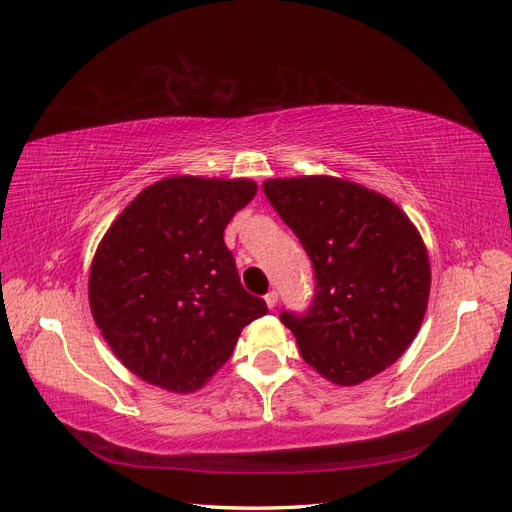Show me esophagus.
Wrapping results in <instances>:
<instances>
[{"label":"esophagus","instance_id":"1","mask_svg":"<svg viewBox=\"0 0 512 512\" xmlns=\"http://www.w3.org/2000/svg\"><path fill=\"white\" fill-rule=\"evenodd\" d=\"M264 299H266V306H268V308H275V306H277V301H279V297H277V292H275V290H270Z\"/></svg>","mask_w":512,"mask_h":512}]
</instances>
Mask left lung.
<instances>
[{
	"mask_svg": "<svg viewBox=\"0 0 512 512\" xmlns=\"http://www.w3.org/2000/svg\"><path fill=\"white\" fill-rule=\"evenodd\" d=\"M262 187L317 279L306 312H281L303 361L336 385H358L396 363L429 301L431 266L418 228L385 195L350 180L277 178Z\"/></svg>",
	"mask_w": 512,
	"mask_h": 512,
	"instance_id": "left-lung-1",
	"label": "left lung"
}]
</instances>
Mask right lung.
Masks as SVG:
<instances>
[{
  "label": "right lung",
  "instance_id": "obj_1",
  "mask_svg": "<svg viewBox=\"0 0 512 512\" xmlns=\"http://www.w3.org/2000/svg\"><path fill=\"white\" fill-rule=\"evenodd\" d=\"M253 180L176 176L151 184L96 248L90 308L129 372L176 394L200 389L268 312L239 281L224 228Z\"/></svg>",
  "mask_w": 512,
  "mask_h": 512
}]
</instances>
